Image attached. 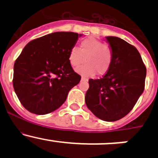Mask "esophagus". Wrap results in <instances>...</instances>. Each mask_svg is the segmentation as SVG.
I'll return each mask as SVG.
<instances>
[{"label":"esophagus","instance_id":"34e87169","mask_svg":"<svg viewBox=\"0 0 158 158\" xmlns=\"http://www.w3.org/2000/svg\"><path fill=\"white\" fill-rule=\"evenodd\" d=\"M81 81H85V82H87V81H88V79H87L86 78L82 77V79H81Z\"/></svg>","mask_w":158,"mask_h":158}]
</instances>
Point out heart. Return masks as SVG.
<instances>
[{"label":"heart","instance_id":"heart-1","mask_svg":"<svg viewBox=\"0 0 158 158\" xmlns=\"http://www.w3.org/2000/svg\"><path fill=\"white\" fill-rule=\"evenodd\" d=\"M112 50L102 41L94 37L82 40L79 49L73 47L69 52V63L73 69H77L85 60L86 65L77 70L85 77L106 74L112 62ZM86 60H85V59Z\"/></svg>","mask_w":158,"mask_h":158}]
</instances>
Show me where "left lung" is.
Listing matches in <instances>:
<instances>
[{"mask_svg": "<svg viewBox=\"0 0 158 158\" xmlns=\"http://www.w3.org/2000/svg\"><path fill=\"white\" fill-rule=\"evenodd\" d=\"M112 62L101 79L89 80L88 109L101 120L114 122L128 114L143 93L146 70L138 49L116 36H106Z\"/></svg>", "mask_w": 158, "mask_h": 158, "instance_id": "obj_1", "label": "left lung"}]
</instances>
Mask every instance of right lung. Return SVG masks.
I'll use <instances>...</instances> for the list:
<instances>
[{
    "label": "right lung",
    "mask_w": 158,
    "mask_h": 158,
    "mask_svg": "<svg viewBox=\"0 0 158 158\" xmlns=\"http://www.w3.org/2000/svg\"><path fill=\"white\" fill-rule=\"evenodd\" d=\"M82 34L56 32L28 43L16 60L13 85L22 106L30 112L46 114L66 101L81 76L70 66V49Z\"/></svg>",
    "instance_id": "right-lung-1"
}]
</instances>
